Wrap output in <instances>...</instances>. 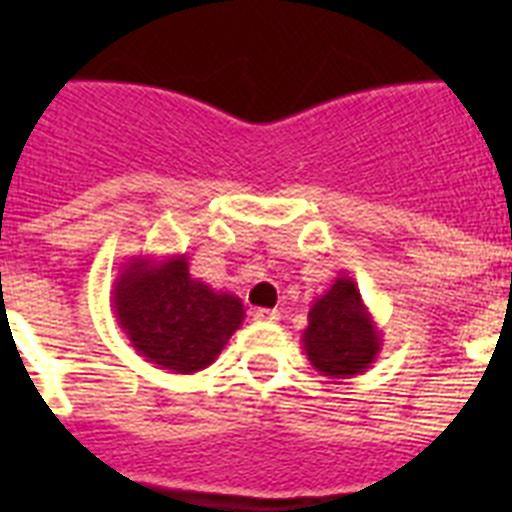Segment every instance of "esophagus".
<instances>
[{
	"label": "esophagus",
	"instance_id": "esophagus-1",
	"mask_svg": "<svg viewBox=\"0 0 512 512\" xmlns=\"http://www.w3.org/2000/svg\"><path fill=\"white\" fill-rule=\"evenodd\" d=\"M253 320H256V323H277V320H279V310L259 307V310H253Z\"/></svg>",
	"mask_w": 512,
	"mask_h": 512
}]
</instances>
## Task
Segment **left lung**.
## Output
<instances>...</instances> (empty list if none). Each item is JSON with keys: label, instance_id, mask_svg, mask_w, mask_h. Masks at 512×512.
Returning <instances> with one entry per match:
<instances>
[{"label": "left lung", "instance_id": "obj_1", "mask_svg": "<svg viewBox=\"0 0 512 512\" xmlns=\"http://www.w3.org/2000/svg\"><path fill=\"white\" fill-rule=\"evenodd\" d=\"M302 348L323 377L351 379L364 374L382 351V330L366 310L356 282L346 274L312 302Z\"/></svg>", "mask_w": 512, "mask_h": 512}]
</instances>
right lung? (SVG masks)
I'll return each instance as SVG.
<instances>
[{
	"label": "right lung",
	"mask_w": 512,
	"mask_h": 512,
	"mask_svg": "<svg viewBox=\"0 0 512 512\" xmlns=\"http://www.w3.org/2000/svg\"><path fill=\"white\" fill-rule=\"evenodd\" d=\"M112 310L135 351L174 374L207 369L246 318L241 297L194 279L184 253L122 264Z\"/></svg>",
	"instance_id": "add662e5"
}]
</instances>
